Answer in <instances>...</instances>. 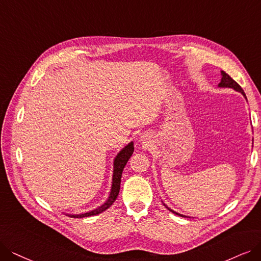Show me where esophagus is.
Wrapping results in <instances>:
<instances>
[{
	"label": "esophagus",
	"mask_w": 261,
	"mask_h": 261,
	"mask_svg": "<svg viewBox=\"0 0 261 261\" xmlns=\"http://www.w3.org/2000/svg\"><path fill=\"white\" fill-rule=\"evenodd\" d=\"M141 141H142V143L148 142V141H147V138H144V136H142V139H141Z\"/></svg>",
	"instance_id": "esophagus-1"
}]
</instances>
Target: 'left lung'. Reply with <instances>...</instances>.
Listing matches in <instances>:
<instances>
[{"label": "left lung", "mask_w": 261, "mask_h": 261, "mask_svg": "<svg viewBox=\"0 0 261 261\" xmlns=\"http://www.w3.org/2000/svg\"><path fill=\"white\" fill-rule=\"evenodd\" d=\"M221 75H222V79H221V82L218 83V87L220 88H230V89H233L234 91H237V92H239V93H241V94L245 97V99L247 100V98H246V95H245V93H244V91L242 90V88L240 87L238 83L230 77L229 76L228 74H226V72L224 71V70H222L221 71ZM164 205L167 207V209H168L169 211H171L172 213H174V214H176V215H179V216H183V217H189V216H185V215H182V214H180V213H178V212H175V211H173L172 209H170V207H168L167 206L165 203H164Z\"/></svg>", "instance_id": "obj_1"}]
</instances>
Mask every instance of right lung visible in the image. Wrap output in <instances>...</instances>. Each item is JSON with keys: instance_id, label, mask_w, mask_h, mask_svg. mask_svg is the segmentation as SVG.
<instances>
[{"instance_id": "add662e5", "label": "right lung", "mask_w": 261, "mask_h": 261, "mask_svg": "<svg viewBox=\"0 0 261 261\" xmlns=\"http://www.w3.org/2000/svg\"><path fill=\"white\" fill-rule=\"evenodd\" d=\"M134 153V142L130 141L128 144L125 145V147L117 154L116 158H114L113 161V174H112V184H111V190L109 197L107 198V200L103 202L100 206L96 207V209L86 212V213H80V214H68L70 217H88L92 215H97L103 211H106L108 207L116 201L117 197L120 192V185H121V178H122V172L125 165L128 162L130 159V156Z\"/></svg>"}]
</instances>
